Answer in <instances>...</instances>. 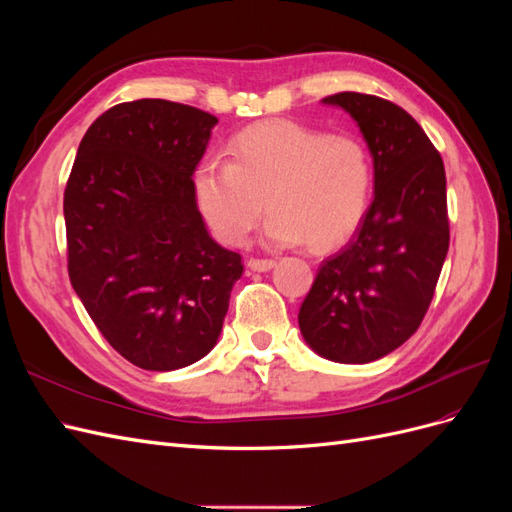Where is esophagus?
Returning <instances> with one entry per match:
<instances>
[{"instance_id": "34e87169", "label": "esophagus", "mask_w": 512, "mask_h": 512, "mask_svg": "<svg viewBox=\"0 0 512 512\" xmlns=\"http://www.w3.org/2000/svg\"><path fill=\"white\" fill-rule=\"evenodd\" d=\"M247 267H250L252 271L265 273V271H271L275 267V260H271V258H250V260H247Z\"/></svg>"}]
</instances>
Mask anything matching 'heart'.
I'll use <instances>...</instances> for the list:
<instances>
[{
  "label": "heart",
  "mask_w": 512,
  "mask_h": 512,
  "mask_svg": "<svg viewBox=\"0 0 512 512\" xmlns=\"http://www.w3.org/2000/svg\"><path fill=\"white\" fill-rule=\"evenodd\" d=\"M228 153L230 162L205 160L194 173L198 211L222 243L241 245L265 205L275 245L329 252L361 226L374 164L356 136L277 119L239 132Z\"/></svg>",
  "instance_id": "1"
}]
</instances>
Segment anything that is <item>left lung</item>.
Returning a JSON list of instances; mask_svg holds the SVG:
<instances>
[{"mask_svg":"<svg viewBox=\"0 0 512 512\" xmlns=\"http://www.w3.org/2000/svg\"><path fill=\"white\" fill-rule=\"evenodd\" d=\"M374 158V200L354 237L324 258L299 309L314 352L371 363L410 339L427 314L448 252L446 175L438 149L404 108L342 91Z\"/></svg>","mask_w":512,"mask_h":512,"instance_id":"1","label":"left lung"}]
</instances>
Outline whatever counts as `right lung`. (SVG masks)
Returning <instances> with one entry per match:
<instances>
[{"mask_svg": "<svg viewBox=\"0 0 512 512\" xmlns=\"http://www.w3.org/2000/svg\"><path fill=\"white\" fill-rule=\"evenodd\" d=\"M215 123L179 102L117 104L91 123L68 177L72 288L106 342L141 369L173 371L209 354L243 273L194 198Z\"/></svg>", "mask_w": 512, "mask_h": 512, "instance_id": "obj_1", "label": "right lung"}]
</instances>
